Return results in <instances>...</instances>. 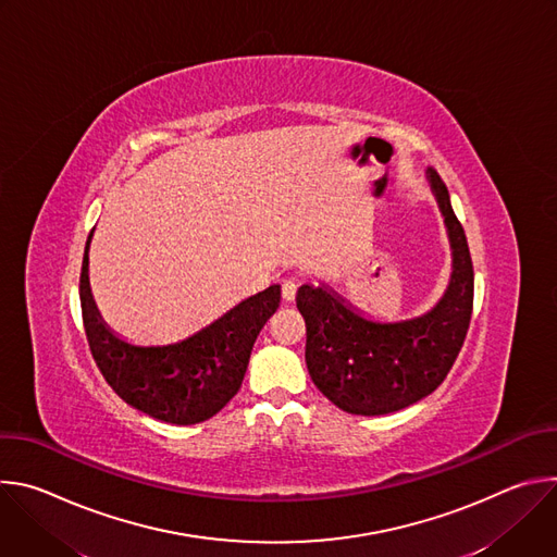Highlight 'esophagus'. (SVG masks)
<instances>
[{
	"instance_id": "esophagus-1",
	"label": "esophagus",
	"mask_w": 557,
	"mask_h": 557,
	"mask_svg": "<svg viewBox=\"0 0 557 557\" xmlns=\"http://www.w3.org/2000/svg\"><path fill=\"white\" fill-rule=\"evenodd\" d=\"M295 295H297V282H295V280H284V282H282V297H284L286 301H293Z\"/></svg>"
}]
</instances>
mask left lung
Wrapping results in <instances>:
<instances>
[{
  "mask_svg": "<svg viewBox=\"0 0 557 557\" xmlns=\"http://www.w3.org/2000/svg\"><path fill=\"white\" fill-rule=\"evenodd\" d=\"M445 215L454 271L443 299L417 320L376 324L342 297L304 284L297 308L306 322V366L312 383L339 410L379 417L432 394L451 370L473 308V264L462 224L436 170L428 172Z\"/></svg>",
  "mask_w": 557,
  "mask_h": 557,
  "instance_id": "8db88e82",
  "label": "left lung"
}]
</instances>
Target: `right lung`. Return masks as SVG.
Segmentation results:
<instances>
[{"label":"right lung","instance_id":"obj_1","mask_svg":"<svg viewBox=\"0 0 557 557\" xmlns=\"http://www.w3.org/2000/svg\"><path fill=\"white\" fill-rule=\"evenodd\" d=\"M90 237L92 233L84 253L78 295L90 352L110 387L132 408L165 423L194 425L218 414L243 385L253 344L280 306V286H269L237 304L181 344L132 346L106 329L92 301Z\"/></svg>","mask_w":557,"mask_h":557}]
</instances>
